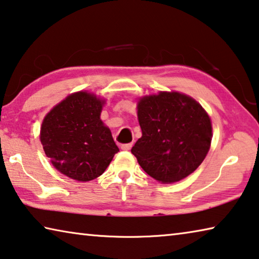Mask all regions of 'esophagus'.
<instances>
[{"mask_svg":"<svg viewBox=\"0 0 259 259\" xmlns=\"http://www.w3.org/2000/svg\"><path fill=\"white\" fill-rule=\"evenodd\" d=\"M131 147H133V143H129V144H122L121 145V150L123 151H129Z\"/></svg>","mask_w":259,"mask_h":259,"instance_id":"esophagus-1","label":"esophagus"}]
</instances>
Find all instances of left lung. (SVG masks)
Returning <instances> with one entry per match:
<instances>
[{
    "mask_svg": "<svg viewBox=\"0 0 259 259\" xmlns=\"http://www.w3.org/2000/svg\"><path fill=\"white\" fill-rule=\"evenodd\" d=\"M137 117L142 137L131 153L155 181H181L194 173L210 151L211 118L188 94L159 91L138 98Z\"/></svg>",
    "mask_w": 259,
    "mask_h": 259,
    "instance_id": "obj_1",
    "label": "left lung"
}]
</instances>
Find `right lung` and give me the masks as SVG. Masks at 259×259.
<instances>
[{"mask_svg":"<svg viewBox=\"0 0 259 259\" xmlns=\"http://www.w3.org/2000/svg\"><path fill=\"white\" fill-rule=\"evenodd\" d=\"M106 99L88 91L73 92L44 117L40 142L52 165L78 182L97 179L118 152L100 118Z\"/></svg>","mask_w":259,"mask_h":259,"instance_id":"right-lung-1","label":"right lung"}]
</instances>
